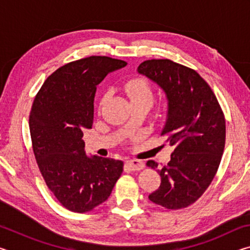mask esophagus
<instances>
[{
    "label": "esophagus",
    "mask_w": 250,
    "mask_h": 250,
    "mask_svg": "<svg viewBox=\"0 0 250 250\" xmlns=\"http://www.w3.org/2000/svg\"><path fill=\"white\" fill-rule=\"evenodd\" d=\"M125 163L132 171H140L145 167V163L141 160H128Z\"/></svg>",
    "instance_id": "34e87169"
}]
</instances>
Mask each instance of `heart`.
<instances>
[{"label": "heart", "mask_w": 250, "mask_h": 250, "mask_svg": "<svg viewBox=\"0 0 250 250\" xmlns=\"http://www.w3.org/2000/svg\"><path fill=\"white\" fill-rule=\"evenodd\" d=\"M124 90L129 97L131 104L141 103L146 104L150 107L154 101V90L149 80L142 77H135L128 80L124 84ZM108 95L104 94L100 100V108L105 104Z\"/></svg>", "instance_id": "obj_1"}]
</instances>
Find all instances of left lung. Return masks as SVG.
Instances as JSON below:
<instances>
[{"label": "left lung", "mask_w": 250, "mask_h": 250, "mask_svg": "<svg viewBox=\"0 0 250 250\" xmlns=\"http://www.w3.org/2000/svg\"><path fill=\"white\" fill-rule=\"evenodd\" d=\"M166 92L167 118L161 135L173 146L171 160L158 170L160 188L149 200L167 209L185 208L208 188L225 147L226 125L216 96L195 70L170 59H149L138 67ZM146 166L158 168L153 160Z\"/></svg>", "instance_id": "1"}]
</instances>
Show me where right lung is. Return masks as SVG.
Returning <instances> with one entry per match:
<instances>
[{
    "label": "right lung",
    "mask_w": 250,
    "mask_h": 250,
    "mask_svg": "<svg viewBox=\"0 0 250 250\" xmlns=\"http://www.w3.org/2000/svg\"><path fill=\"white\" fill-rule=\"evenodd\" d=\"M121 59L90 56L71 62L45 80L29 113L34 155L47 188L71 211L86 213L108 200L124 162L84 152L83 130L94 121L96 86Z\"/></svg>",
    "instance_id": "add662e5"
}]
</instances>
